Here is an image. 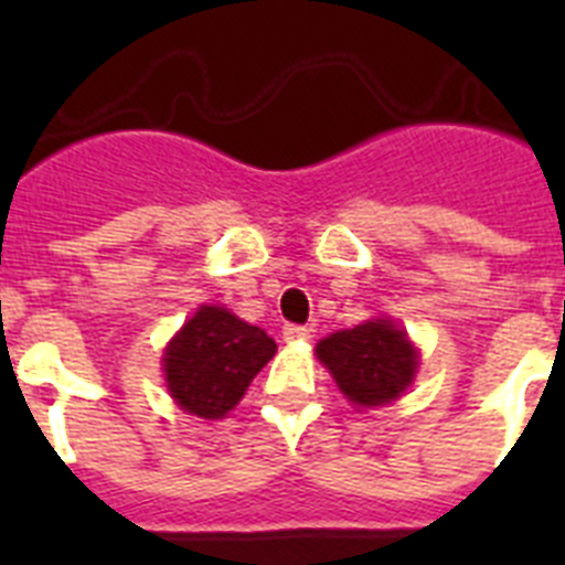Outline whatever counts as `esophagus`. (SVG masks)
Listing matches in <instances>:
<instances>
[{"label": "esophagus", "instance_id": "34e87169", "mask_svg": "<svg viewBox=\"0 0 565 565\" xmlns=\"http://www.w3.org/2000/svg\"><path fill=\"white\" fill-rule=\"evenodd\" d=\"M282 339L286 342H306V339H311V331L302 326H286L282 328Z\"/></svg>", "mask_w": 565, "mask_h": 565}]
</instances>
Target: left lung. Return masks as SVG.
Listing matches in <instances>:
<instances>
[{
    "mask_svg": "<svg viewBox=\"0 0 565 565\" xmlns=\"http://www.w3.org/2000/svg\"><path fill=\"white\" fill-rule=\"evenodd\" d=\"M317 356L337 379L339 391L362 407H379L402 396L416 373V348L387 319L331 333Z\"/></svg>",
    "mask_w": 565,
    "mask_h": 565,
    "instance_id": "8db88e82",
    "label": "left lung"
}]
</instances>
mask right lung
<instances>
[{"instance_id":"add662e5","label":"right lung","mask_w":565,"mask_h":565,"mask_svg":"<svg viewBox=\"0 0 565 565\" xmlns=\"http://www.w3.org/2000/svg\"><path fill=\"white\" fill-rule=\"evenodd\" d=\"M274 353L277 344L263 328L248 326L226 308L203 306L167 348L169 393L192 416L221 418Z\"/></svg>"}]
</instances>
